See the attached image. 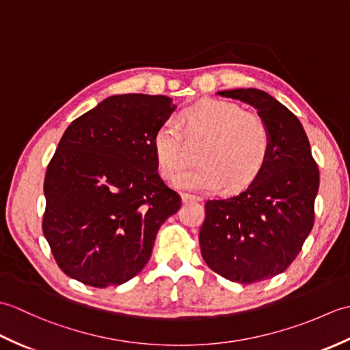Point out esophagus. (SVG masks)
<instances>
[{"mask_svg": "<svg viewBox=\"0 0 350 350\" xmlns=\"http://www.w3.org/2000/svg\"><path fill=\"white\" fill-rule=\"evenodd\" d=\"M200 197L197 196H192V194H182V202L183 203H188V202H200Z\"/></svg>", "mask_w": 350, "mask_h": 350, "instance_id": "34e87169", "label": "esophagus"}]
</instances>
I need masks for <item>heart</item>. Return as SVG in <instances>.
Segmentation results:
<instances>
[{"mask_svg": "<svg viewBox=\"0 0 350 350\" xmlns=\"http://www.w3.org/2000/svg\"><path fill=\"white\" fill-rule=\"evenodd\" d=\"M180 125L162 122L153 135V152L161 174L174 180L189 162L187 139H204L198 150L202 163L187 171L177 185L191 191H228L250 187L263 173L272 150V137L260 116L232 102L207 99L185 108Z\"/></svg>", "mask_w": 350, "mask_h": 350, "instance_id": "b5f03b06", "label": "heart"}]
</instances>
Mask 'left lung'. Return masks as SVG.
<instances>
[{
    "label": "left lung",
    "mask_w": 350,
    "mask_h": 350,
    "mask_svg": "<svg viewBox=\"0 0 350 350\" xmlns=\"http://www.w3.org/2000/svg\"><path fill=\"white\" fill-rule=\"evenodd\" d=\"M257 109L272 137L263 173L247 189L207 200L200 250L207 266L230 281L251 282L284 272L314 226L319 167L292 111L256 88L219 92Z\"/></svg>",
    "instance_id": "left-lung-1"
}]
</instances>
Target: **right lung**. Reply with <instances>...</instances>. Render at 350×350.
<instances>
[{"label":"right lung","instance_id":"obj_1","mask_svg":"<svg viewBox=\"0 0 350 350\" xmlns=\"http://www.w3.org/2000/svg\"><path fill=\"white\" fill-rule=\"evenodd\" d=\"M167 96L120 94L73 120L44 174L42 228L60 269L93 287L135 277L182 198L158 174L153 135Z\"/></svg>","mask_w":350,"mask_h":350}]
</instances>
